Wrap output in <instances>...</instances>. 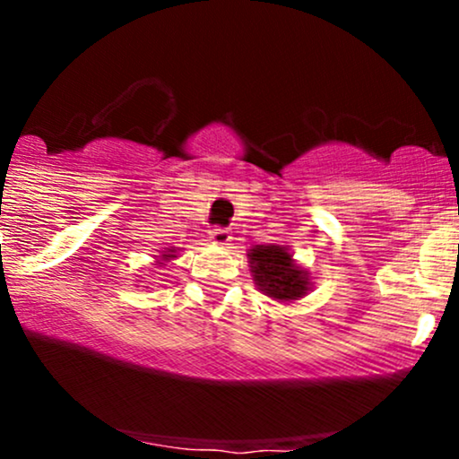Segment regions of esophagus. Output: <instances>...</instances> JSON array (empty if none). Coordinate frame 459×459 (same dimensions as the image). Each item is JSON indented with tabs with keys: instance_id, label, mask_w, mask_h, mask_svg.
Listing matches in <instances>:
<instances>
[{
	"instance_id": "34e87169",
	"label": "esophagus",
	"mask_w": 459,
	"mask_h": 459,
	"mask_svg": "<svg viewBox=\"0 0 459 459\" xmlns=\"http://www.w3.org/2000/svg\"><path fill=\"white\" fill-rule=\"evenodd\" d=\"M209 237H212L215 244H226V241H230V229H226V226H212Z\"/></svg>"
}]
</instances>
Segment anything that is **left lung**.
I'll return each instance as SVG.
<instances>
[{
	"instance_id": "obj_1",
	"label": "left lung",
	"mask_w": 459,
	"mask_h": 459,
	"mask_svg": "<svg viewBox=\"0 0 459 459\" xmlns=\"http://www.w3.org/2000/svg\"><path fill=\"white\" fill-rule=\"evenodd\" d=\"M252 259L255 281L270 298L298 299L307 293L308 278L293 265L291 255L281 246H256Z\"/></svg>"
}]
</instances>
